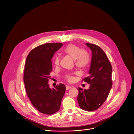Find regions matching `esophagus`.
I'll list each match as a JSON object with an SVG mask.
<instances>
[{"label": "esophagus", "mask_w": 134, "mask_h": 134, "mask_svg": "<svg viewBox=\"0 0 134 134\" xmlns=\"http://www.w3.org/2000/svg\"><path fill=\"white\" fill-rule=\"evenodd\" d=\"M71 88H72V87H71V86H66V90H68L70 89Z\"/></svg>", "instance_id": "obj_1"}]
</instances>
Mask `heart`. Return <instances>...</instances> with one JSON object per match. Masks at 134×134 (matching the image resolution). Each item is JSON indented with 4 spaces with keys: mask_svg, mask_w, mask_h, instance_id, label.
Instances as JSON below:
<instances>
[{
    "mask_svg": "<svg viewBox=\"0 0 134 134\" xmlns=\"http://www.w3.org/2000/svg\"><path fill=\"white\" fill-rule=\"evenodd\" d=\"M63 52L69 55L74 60L75 65L80 69L87 68L91 61V57L89 53L84 49H81L79 46L73 44H69L64 49ZM60 62V58L56 56L54 58V63L55 65H58ZM65 79L69 82L74 80V78L71 74H68L64 76Z\"/></svg>",
    "mask_w": 134,
    "mask_h": 134,
    "instance_id": "heart-1",
    "label": "heart"
}]
</instances>
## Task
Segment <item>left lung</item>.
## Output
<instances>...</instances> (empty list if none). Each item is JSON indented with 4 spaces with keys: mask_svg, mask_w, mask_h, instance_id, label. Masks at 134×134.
<instances>
[{
    "mask_svg": "<svg viewBox=\"0 0 134 134\" xmlns=\"http://www.w3.org/2000/svg\"><path fill=\"white\" fill-rule=\"evenodd\" d=\"M86 45L92 52L89 76L83 81L89 83L88 89L78 88L77 101L81 109L88 111L99 108L107 99L113 86L112 66L105 52L98 46Z\"/></svg>",
    "mask_w": 134,
    "mask_h": 134,
    "instance_id": "8db88e82",
    "label": "left lung"
}]
</instances>
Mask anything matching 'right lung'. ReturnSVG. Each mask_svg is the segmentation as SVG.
Instances as JSON below:
<instances>
[{"label":"right lung","mask_w":134,"mask_h":134,"mask_svg":"<svg viewBox=\"0 0 134 134\" xmlns=\"http://www.w3.org/2000/svg\"><path fill=\"white\" fill-rule=\"evenodd\" d=\"M62 43H46L33 49L26 60L24 81L31 103L40 113L52 115L59 110L66 88L60 83L53 89L49 79L53 67L51 59Z\"/></svg>","instance_id":"add662e5"}]
</instances>
